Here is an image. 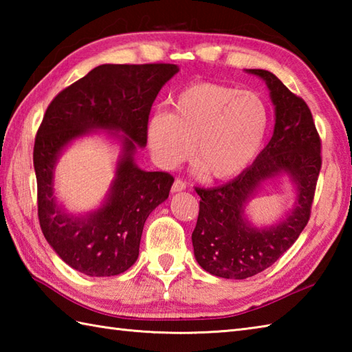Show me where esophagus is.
I'll return each instance as SVG.
<instances>
[{"label": "esophagus", "mask_w": 352, "mask_h": 352, "mask_svg": "<svg viewBox=\"0 0 352 352\" xmlns=\"http://www.w3.org/2000/svg\"><path fill=\"white\" fill-rule=\"evenodd\" d=\"M186 189V183L183 180H180V178H177V180L174 182V184H172V192L177 193V192H182Z\"/></svg>", "instance_id": "obj_1"}]
</instances>
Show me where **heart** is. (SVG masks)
Returning a JSON list of instances; mask_svg holds the SVG:
<instances>
[{
  "instance_id": "heart-1",
  "label": "heart",
  "mask_w": 352,
  "mask_h": 352,
  "mask_svg": "<svg viewBox=\"0 0 352 352\" xmlns=\"http://www.w3.org/2000/svg\"><path fill=\"white\" fill-rule=\"evenodd\" d=\"M269 126L265 100L252 91L218 83H195L175 96L172 113L160 110L146 125L155 162L174 169L190 159L208 177L230 180L250 166Z\"/></svg>"
}]
</instances>
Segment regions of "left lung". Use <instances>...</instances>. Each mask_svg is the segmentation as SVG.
<instances>
[{
    "label": "left lung",
    "mask_w": 352,
    "mask_h": 352,
    "mask_svg": "<svg viewBox=\"0 0 352 352\" xmlns=\"http://www.w3.org/2000/svg\"><path fill=\"white\" fill-rule=\"evenodd\" d=\"M269 89L275 107L274 134L250 168L234 180L213 189L197 188L199 213L192 233L198 265L221 278L245 280L274 265L310 219L320 170V139L311 111L272 72L246 69ZM287 175L294 183V208L276 224L256 228L244 208L266 181Z\"/></svg>",
    "instance_id": "8db88e82"
}]
</instances>
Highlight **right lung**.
<instances>
[{
  "label": "right lung",
  "instance_id": "add662e5",
  "mask_svg": "<svg viewBox=\"0 0 352 352\" xmlns=\"http://www.w3.org/2000/svg\"><path fill=\"white\" fill-rule=\"evenodd\" d=\"M177 65H100L51 101L34 140L37 214L42 233L66 265L89 276L125 272L139 257L145 221L166 201L174 183L166 172L134 162L146 146V125L160 89ZM102 129L122 145L116 178L103 204L69 214L54 193L56 160L74 140Z\"/></svg>",
  "mask_w": 352,
  "mask_h": 352
}]
</instances>
